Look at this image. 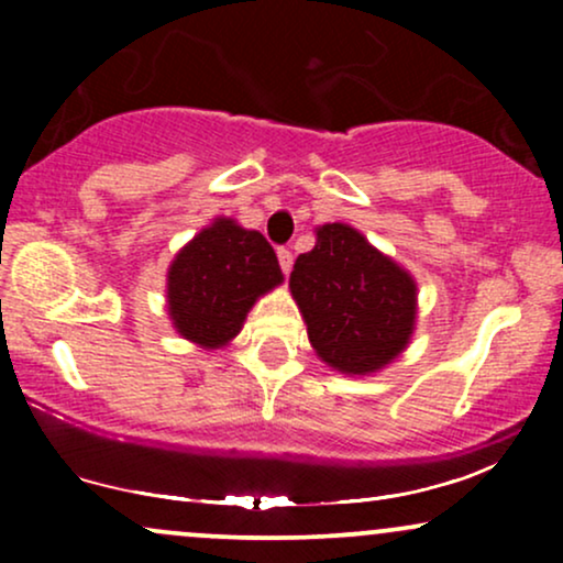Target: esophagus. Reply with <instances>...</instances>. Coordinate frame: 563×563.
I'll use <instances>...</instances> for the list:
<instances>
[{
  "label": "esophagus",
  "instance_id": "1",
  "mask_svg": "<svg viewBox=\"0 0 563 563\" xmlns=\"http://www.w3.org/2000/svg\"><path fill=\"white\" fill-rule=\"evenodd\" d=\"M277 262H280V269L283 273H290V267H294V254H290L288 249H277Z\"/></svg>",
  "mask_w": 563,
  "mask_h": 563
}]
</instances>
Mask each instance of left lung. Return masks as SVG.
I'll use <instances>...</instances> for the list:
<instances>
[{
    "label": "left lung",
    "mask_w": 563,
    "mask_h": 563,
    "mask_svg": "<svg viewBox=\"0 0 563 563\" xmlns=\"http://www.w3.org/2000/svg\"><path fill=\"white\" fill-rule=\"evenodd\" d=\"M318 357L344 376H373L410 346L418 283L344 222L314 228L288 280Z\"/></svg>",
    "instance_id": "obj_1"
}]
</instances>
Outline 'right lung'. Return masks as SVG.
I'll return each mask as SVG.
<instances>
[{
	"mask_svg": "<svg viewBox=\"0 0 563 563\" xmlns=\"http://www.w3.org/2000/svg\"><path fill=\"white\" fill-rule=\"evenodd\" d=\"M283 283L273 245L232 217H217L177 251L166 273L172 328L200 349L241 333L251 307Z\"/></svg>",
	"mask_w": 563,
	"mask_h": 563,
	"instance_id": "1",
	"label": "right lung"
}]
</instances>
